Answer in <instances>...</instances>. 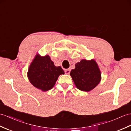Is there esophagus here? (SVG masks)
Here are the masks:
<instances>
[{
    "label": "esophagus",
    "mask_w": 131,
    "mask_h": 131,
    "mask_svg": "<svg viewBox=\"0 0 131 131\" xmlns=\"http://www.w3.org/2000/svg\"><path fill=\"white\" fill-rule=\"evenodd\" d=\"M64 71H65L66 74H69V73H70V72H71V69H66Z\"/></svg>",
    "instance_id": "esophagus-1"
}]
</instances>
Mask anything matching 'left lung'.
Returning <instances> with one entry per match:
<instances>
[{
	"label": "left lung",
	"instance_id": "left-lung-1",
	"mask_svg": "<svg viewBox=\"0 0 131 131\" xmlns=\"http://www.w3.org/2000/svg\"><path fill=\"white\" fill-rule=\"evenodd\" d=\"M75 66V69H72L70 75L78 90L90 92L100 83L101 72L94 59H82Z\"/></svg>",
	"mask_w": 131,
	"mask_h": 131
}]
</instances>
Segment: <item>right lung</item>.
I'll return each mask as SVG.
<instances>
[{
  "label": "right lung",
  "instance_id": "right-lung-1",
  "mask_svg": "<svg viewBox=\"0 0 131 131\" xmlns=\"http://www.w3.org/2000/svg\"><path fill=\"white\" fill-rule=\"evenodd\" d=\"M64 74L60 66L56 67L49 55L37 54L28 68L27 76L34 87L46 92L55 85L58 77Z\"/></svg>",
  "mask_w": 131,
  "mask_h": 131
}]
</instances>
